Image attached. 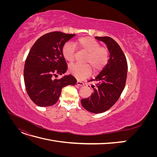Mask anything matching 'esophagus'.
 Masks as SVG:
<instances>
[{"label":"esophagus","mask_w":157,"mask_h":157,"mask_svg":"<svg viewBox=\"0 0 157 157\" xmlns=\"http://www.w3.org/2000/svg\"><path fill=\"white\" fill-rule=\"evenodd\" d=\"M77 84L78 85V86H83V85L84 84V83L83 82H82V81H80V80H77Z\"/></svg>","instance_id":"1"}]
</instances>
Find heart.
<instances>
[{
  "mask_svg": "<svg viewBox=\"0 0 157 157\" xmlns=\"http://www.w3.org/2000/svg\"><path fill=\"white\" fill-rule=\"evenodd\" d=\"M75 44L79 50L86 52L84 62L90 64L95 71L101 70L107 65L109 61V51L105 47L100 46L97 40L91 37L85 36L80 38ZM75 46L70 42L65 43L61 50L63 58L70 63L75 60ZM89 65L88 63L71 65L69 71L76 78L83 79L91 74L92 68Z\"/></svg>",
  "mask_w": 157,
  "mask_h": 157,
  "instance_id": "heart-1",
  "label": "heart"
}]
</instances>
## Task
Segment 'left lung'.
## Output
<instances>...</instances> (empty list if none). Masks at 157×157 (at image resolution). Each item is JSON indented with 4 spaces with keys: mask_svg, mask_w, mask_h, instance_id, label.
I'll return each instance as SVG.
<instances>
[{
    "mask_svg": "<svg viewBox=\"0 0 157 157\" xmlns=\"http://www.w3.org/2000/svg\"><path fill=\"white\" fill-rule=\"evenodd\" d=\"M98 40L103 42L109 51V59L107 65L94 79L92 85L94 92L91 96L81 99L82 107L89 112L101 113L110 109L120 98L124 88L128 64L124 52L120 46L112 38L96 36Z\"/></svg>",
    "mask_w": 157,
    "mask_h": 157,
    "instance_id": "left-lung-1",
    "label": "left lung"
}]
</instances>
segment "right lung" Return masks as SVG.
<instances>
[{
	"mask_svg": "<svg viewBox=\"0 0 157 157\" xmlns=\"http://www.w3.org/2000/svg\"><path fill=\"white\" fill-rule=\"evenodd\" d=\"M75 36L59 31L48 33L40 36L31 47L25 60L23 76L26 91L36 105H54L61 89L77 83V79L71 75L54 78L67 69L61 50L65 42Z\"/></svg>",
	"mask_w": 157,
	"mask_h": 157,
	"instance_id": "add662e5",
	"label": "right lung"
}]
</instances>
